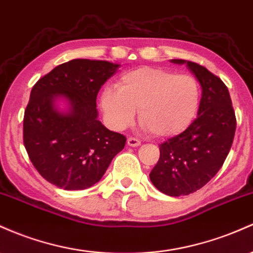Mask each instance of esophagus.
Instances as JSON below:
<instances>
[{
	"instance_id": "esophagus-1",
	"label": "esophagus",
	"mask_w": 253,
	"mask_h": 253,
	"mask_svg": "<svg viewBox=\"0 0 253 253\" xmlns=\"http://www.w3.org/2000/svg\"><path fill=\"white\" fill-rule=\"evenodd\" d=\"M127 144H128L129 146H133V148H135V146H139L140 145L141 141L139 139H137V138L129 137L128 139H127Z\"/></svg>"
}]
</instances>
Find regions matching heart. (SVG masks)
I'll list each match as a JSON object with an SVG mask.
<instances>
[{
	"label": "heart",
	"mask_w": 253,
	"mask_h": 253,
	"mask_svg": "<svg viewBox=\"0 0 253 253\" xmlns=\"http://www.w3.org/2000/svg\"><path fill=\"white\" fill-rule=\"evenodd\" d=\"M199 104L201 87L196 78L156 67L127 72L116 87L108 86L101 95L102 110L110 127L126 128L139 110L141 124L158 138L184 132L196 118Z\"/></svg>",
	"instance_id": "heart-1"
}]
</instances>
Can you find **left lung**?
I'll list each match as a JSON object with an SVG mask.
<instances>
[{"label":"left lung","mask_w":253,"mask_h":253,"mask_svg":"<svg viewBox=\"0 0 253 253\" xmlns=\"http://www.w3.org/2000/svg\"><path fill=\"white\" fill-rule=\"evenodd\" d=\"M202 86L198 116L184 132L160 145V160L150 173L157 190L171 197L187 196L207 185L223 166L234 139L237 119L229 91L203 66L185 60Z\"/></svg>","instance_id":"left-lung-1"}]
</instances>
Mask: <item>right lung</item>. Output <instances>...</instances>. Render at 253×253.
Returning a JSON list of instances; mask_svg holds the SVG:
<instances>
[{
  "instance_id": "add662e5",
  "label": "right lung",
  "mask_w": 253,
  "mask_h": 253,
  "mask_svg": "<svg viewBox=\"0 0 253 253\" xmlns=\"http://www.w3.org/2000/svg\"><path fill=\"white\" fill-rule=\"evenodd\" d=\"M119 65L77 59L59 65L31 90L24 115V145L46 181L63 190H85L101 180L126 137L97 119L96 98ZM65 96L70 112L54 108Z\"/></svg>"
}]
</instances>
